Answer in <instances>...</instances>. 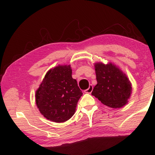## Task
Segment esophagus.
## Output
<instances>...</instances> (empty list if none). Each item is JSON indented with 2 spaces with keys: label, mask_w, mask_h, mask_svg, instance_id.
Instances as JSON below:
<instances>
[{
  "label": "esophagus",
  "mask_w": 155,
  "mask_h": 155,
  "mask_svg": "<svg viewBox=\"0 0 155 155\" xmlns=\"http://www.w3.org/2000/svg\"><path fill=\"white\" fill-rule=\"evenodd\" d=\"M93 91V85H89V87L88 89H87L85 90V93H87V94H91Z\"/></svg>",
  "instance_id": "34e87169"
}]
</instances>
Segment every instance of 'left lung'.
Instances as JSON below:
<instances>
[{"instance_id": "1", "label": "left lung", "mask_w": 155, "mask_h": 155, "mask_svg": "<svg viewBox=\"0 0 155 155\" xmlns=\"http://www.w3.org/2000/svg\"><path fill=\"white\" fill-rule=\"evenodd\" d=\"M95 68L97 84L91 94L111 108L125 105L131 93V83L125 74L112 64L97 63Z\"/></svg>"}]
</instances>
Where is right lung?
<instances>
[{
	"mask_svg": "<svg viewBox=\"0 0 155 155\" xmlns=\"http://www.w3.org/2000/svg\"><path fill=\"white\" fill-rule=\"evenodd\" d=\"M82 95L77 81L72 77L70 66H58L46 74L36 92V104L47 119L63 123L74 114Z\"/></svg>",
	"mask_w": 155,
	"mask_h": 155,
	"instance_id": "1",
	"label": "right lung"
}]
</instances>
